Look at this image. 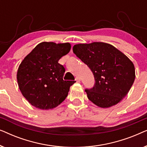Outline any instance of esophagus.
I'll list each match as a JSON object with an SVG mask.
<instances>
[{
    "label": "esophagus",
    "mask_w": 147,
    "mask_h": 147,
    "mask_svg": "<svg viewBox=\"0 0 147 147\" xmlns=\"http://www.w3.org/2000/svg\"><path fill=\"white\" fill-rule=\"evenodd\" d=\"M75 80L77 82H80V78L78 77V76H77V77H76V78H75Z\"/></svg>",
    "instance_id": "obj_1"
}]
</instances>
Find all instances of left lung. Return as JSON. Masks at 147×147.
I'll use <instances>...</instances> for the list:
<instances>
[{"label":"left lung","instance_id":"8db88e82","mask_svg":"<svg viewBox=\"0 0 147 147\" xmlns=\"http://www.w3.org/2000/svg\"><path fill=\"white\" fill-rule=\"evenodd\" d=\"M73 51L94 74V87L85 90L90 101L100 108H109L127 95L135 79L134 64L127 56L103 42L77 44Z\"/></svg>","mask_w":147,"mask_h":147}]
</instances>
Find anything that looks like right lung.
Returning <instances> with one entry per match:
<instances>
[{"instance_id": "obj_1", "label": "right lung", "mask_w": 147, "mask_h": 147, "mask_svg": "<svg viewBox=\"0 0 147 147\" xmlns=\"http://www.w3.org/2000/svg\"><path fill=\"white\" fill-rule=\"evenodd\" d=\"M70 49L69 43L42 42L24 58L17 79L22 94L32 106L53 109L67 97L76 82L63 80L65 68L58 61Z\"/></svg>"}]
</instances>
